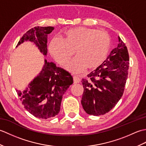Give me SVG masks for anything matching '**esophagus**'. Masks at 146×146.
Masks as SVG:
<instances>
[{
  "label": "esophagus",
  "mask_w": 146,
  "mask_h": 146,
  "mask_svg": "<svg viewBox=\"0 0 146 146\" xmlns=\"http://www.w3.org/2000/svg\"><path fill=\"white\" fill-rule=\"evenodd\" d=\"M73 82H74V83H80V82H81V79H80L78 76H73Z\"/></svg>",
  "instance_id": "34e87169"
}]
</instances>
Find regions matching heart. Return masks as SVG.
I'll use <instances>...</instances> for the list:
<instances>
[{"mask_svg":"<svg viewBox=\"0 0 146 146\" xmlns=\"http://www.w3.org/2000/svg\"><path fill=\"white\" fill-rule=\"evenodd\" d=\"M110 38L102 30L76 27L63 32L61 40L52 39L49 45L52 56L59 64H65L74 54L77 56L68 64V70L75 73L86 68L94 69L104 63L109 51Z\"/></svg>","mask_w":146,"mask_h":146,"instance_id":"1","label":"heart"}]
</instances>
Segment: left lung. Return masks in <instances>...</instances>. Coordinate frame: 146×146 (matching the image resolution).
I'll use <instances>...</instances> for the list:
<instances>
[{"label": "left lung", "instance_id": "8db88e82", "mask_svg": "<svg viewBox=\"0 0 146 146\" xmlns=\"http://www.w3.org/2000/svg\"><path fill=\"white\" fill-rule=\"evenodd\" d=\"M119 43L107 60L82 79V104L89 115H101L115 106L124 92L128 76L129 56L127 46L119 37Z\"/></svg>", "mask_w": 146, "mask_h": 146}]
</instances>
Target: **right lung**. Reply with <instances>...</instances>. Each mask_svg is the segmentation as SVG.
<instances>
[{"label":"right lung","mask_w":146,"mask_h":146,"mask_svg":"<svg viewBox=\"0 0 146 146\" xmlns=\"http://www.w3.org/2000/svg\"><path fill=\"white\" fill-rule=\"evenodd\" d=\"M54 29L51 26L35 27L24 34L17 46L26 41L33 42L46 56L48 35ZM73 83L69 72L45 60L42 71L28 87L23 92H17L25 109L37 118L47 119L58 115L63 95Z\"/></svg>","instance_id":"add662e5"}]
</instances>
